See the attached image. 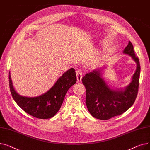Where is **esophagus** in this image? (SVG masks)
I'll return each mask as SVG.
<instances>
[{"label": "esophagus", "instance_id": "esophagus-1", "mask_svg": "<svg viewBox=\"0 0 150 150\" xmlns=\"http://www.w3.org/2000/svg\"><path fill=\"white\" fill-rule=\"evenodd\" d=\"M76 78H77V81L78 82H81L82 79V71L81 69H78L76 71Z\"/></svg>", "mask_w": 150, "mask_h": 150}]
</instances>
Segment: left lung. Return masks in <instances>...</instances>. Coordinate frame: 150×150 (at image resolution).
<instances>
[{
  "label": "left lung",
  "mask_w": 150,
  "mask_h": 150,
  "mask_svg": "<svg viewBox=\"0 0 150 150\" xmlns=\"http://www.w3.org/2000/svg\"><path fill=\"white\" fill-rule=\"evenodd\" d=\"M123 53L131 56L137 63V68L132 81L124 90L110 88L101 77V69L93 70L82 78V83L86 91V106L91 114L96 119L108 120L121 115L132 106L136 100L139 85V59L136 56L130 41Z\"/></svg>",
  "instance_id": "8db88e82"
}]
</instances>
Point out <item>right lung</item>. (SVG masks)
Masks as SVG:
<instances>
[{
  "instance_id": "1",
  "label": "right lung",
  "mask_w": 150,
  "mask_h": 150,
  "mask_svg": "<svg viewBox=\"0 0 150 150\" xmlns=\"http://www.w3.org/2000/svg\"><path fill=\"white\" fill-rule=\"evenodd\" d=\"M76 82L74 68H71L60 76L52 88L36 97L21 96L14 90L9 72L10 92L14 100L27 114L41 119L53 117L59 110L66 92Z\"/></svg>"
}]
</instances>
